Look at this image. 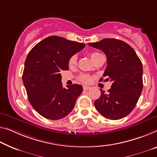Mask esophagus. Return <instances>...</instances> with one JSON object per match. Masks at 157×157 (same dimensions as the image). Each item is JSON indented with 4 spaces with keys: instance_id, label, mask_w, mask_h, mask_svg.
Returning <instances> with one entry per match:
<instances>
[{
    "instance_id": "34e87169",
    "label": "esophagus",
    "mask_w": 157,
    "mask_h": 157,
    "mask_svg": "<svg viewBox=\"0 0 157 157\" xmlns=\"http://www.w3.org/2000/svg\"><path fill=\"white\" fill-rule=\"evenodd\" d=\"M89 89H90V87L89 86H83V90H88Z\"/></svg>"
}]
</instances>
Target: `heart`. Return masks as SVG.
<instances>
[{"mask_svg":"<svg viewBox=\"0 0 157 157\" xmlns=\"http://www.w3.org/2000/svg\"><path fill=\"white\" fill-rule=\"evenodd\" d=\"M101 55L99 52H91L90 54V58L92 59L93 62H95V60L97 59V57L99 56V55ZM76 61H77V57L76 55H73L70 57V59H69V66L70 67H73L75 66L76 64ZM78 79L79 81H81V82L85 83H88L92 81V77H91L90 75H88V74H81L80 76H78Z\"/></svg>","mask_w":157,"mask_h":157,"instance_id":"obj_1","label":"heart"}]
</instances>
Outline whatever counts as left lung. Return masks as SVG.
<instances>
[{
	"instance_id": "left-lung-1",
	"label": "left lung",
	"mask_w": 157,
	"mask_h": 157,
	"mask_svg": "<svg viewBox=\"0 0 157 157\" xmlns=\"http://www.w3.org/2000/svg\"><path fill=\"white\" fill-rule=\"evenodd\" d=\"M88 45L105 52L107 67L103 76L112 82L107 93L100 90V97L94 103L96 109L107 119H122L134 109L143 90L140 59L128 43L121 40L105 38Z\"/></svg>"
}]
</instances>
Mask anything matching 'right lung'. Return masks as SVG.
<instances>
[{"instance_id":"add662e5","label":"right lung","mask_w":157,"mask_h":157,"mask_svg":"<svg viewBox=\"0 0 157 157\" xmlns=\"http://www.w3.org/2000/svg\"><path fill=\"white\" fill-rule=\"evenodd\" d=\"M85 46L84 43L52 36L29 52L22 80L31 105L42 117L58 120L73 110L83 87L73 84L63 88L59 72L68 70L69 59Z\"/></svg>"}]
</instances>
